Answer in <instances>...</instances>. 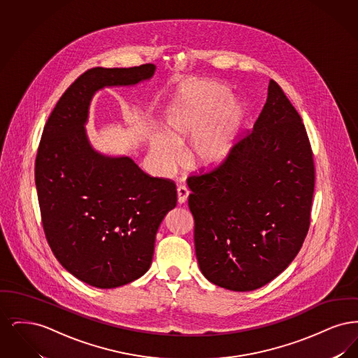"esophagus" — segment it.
<instances>
[{"mask_svg": "<svg viewBox=\"0 0 358 358\" xmlns=\"http://www.w3.org/2000/svg\"><path fill=\"white\" fill-rule=\"evenodd\" d=\"M187 196H189V190L187 187L184 185H180L177 187V197H178V204H185L187 200Z\"/></svg>", "mask_w": 358, "mask_h": 358, "instance_id": "esophagus-1", "label": "esophagus"}]
</instances>
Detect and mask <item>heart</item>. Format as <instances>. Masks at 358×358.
I'll use <instances>...</instances> for the list:
<instances>
[{
    "mask_svg": "<svg viewBox=\"0 0 358 358\" xmlns=\"http://www.w3.org/2000/svg\"><path fill=\"white\" fill-rule=\"evenodd\" d=\"M245 107L231 88L219 80L196 79L182 88L181 98L169 108L164 131L150 138V153L162 171H171L181 159L178 145L187 143V165L212 171L229 158L238 145Z\"/></svg>",
    "mask_w": 358,
    "mask_h": 358,
    "instance_id": "1",
    "label": "heart"
}]
</instances>
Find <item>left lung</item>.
<instances>
[{
    "label": "left lung",
    "mask_w": 358,
    "mask_h": 358,
    "mask_svg": "<svg viewBox=\"0 0 358 358\" xmlns=\"http://www.w3.org/2000/svg\"><path fill=\"white\" fill-rule=\"evenodd\" d=\"M315 171L305 124L276 82L229 158L187 178L200 270L216 286L252 291L298 255L310 225Z\"/></svg>",
    "instance_id": "left-lung-1"
}]
</instances>
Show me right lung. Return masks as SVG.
<instances>
[{
	"label": "right lung",
	"mask_w": 358,
	"mask_h": 358,
	"mask_svg": "<svg viewBox=\"0 0 358 358\" xmlns=\"http://www.w3.org/2000/svg\"><path fill=\"white\" fill-rule=\"evenodd\" d=\"M155 69H88L59 99L40 141L34 181L45 238L69 273L98 289L149 270L159 224L177 205L173 181L150 177L127 155L98 152L85 131L98 91L150 80Z\"/></svg>",
	"instance_id": "1"
}]
</instances>
